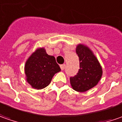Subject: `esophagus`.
<instances>
[{"instance_id":"34e87169","label":"esophagus","mask_w":122,"mask_h":122,"mask_svg":"<svg viewBox=\"0 0 122 122\" xmlns=\"http://www.w3.org/2000/svg\"><path fill=\"white\" fill-rule=\"evenodd\" d=\"M60 67H61V70H63L65 68V64H62L60 65Z\"/></svg>"}]
</instances>
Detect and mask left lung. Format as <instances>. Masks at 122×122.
Wrapping results in <instances>:
<instances>
[{"instance_id": "1", "label": "left lung", "mask_w": 122, "mask_h": 122, "mask_svg": "<svg viewBox=\"0 0 122 122\" xmlns=\"http://www.w3.org/2000/svg\"><path fill=\"white\" fill-rule=\"evenodd\" d=\"M76 54L80 61V69L74 77L70 78L72 88L84 92L95 86L102 77L103 70L92 51L84 44H78Z\"/></svg>"}]
</instances>
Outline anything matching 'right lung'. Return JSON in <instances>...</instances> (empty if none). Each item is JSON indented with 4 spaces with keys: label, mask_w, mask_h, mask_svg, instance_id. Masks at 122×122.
<instances>
[{
    "label": "right lung",
    "mask_w": 122,
    "mask_h": 122,
    "mask_svg": "<svg viewBox=\"0 0 122 122\" xmlns=\"http://www.w3.org/2000/svg\"><path fill=\"white\" fill-rule=\"evenodd\" d=\"M60 71L55 57L48 55L44 48L36 49L25 65L27 82L33 88L38 90L48 86L54 75Z\"/></svg>",
    "instance_id": "right-lung-1"
}]
</instances>
